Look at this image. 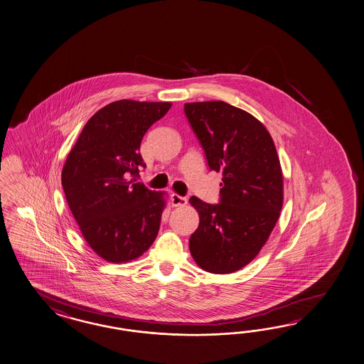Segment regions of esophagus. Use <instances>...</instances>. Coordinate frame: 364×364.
<instances>
[{"label":"esophagus","instance_id":"esophagus-1","mask_svg":"<svg viewBox=\"0 0 364 364\" xmlns=\"http://www.w3.org/2000/svg\"><path fill=\"white\" fill-rule=\"evenodd\" d=\"M186 203H188V200H186V197L176 195V193L171 195V204H172V206H184V205H186Z\"/></svg>","mask_w":364,"mask_h":364}]
</instances>
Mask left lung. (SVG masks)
<instances>
[{
	"mask_svg": "<svg viewBox=\"0 0 364 364\" xmlns=\"http://www.w3.org/2000/svg\"><path fill=\"white\" fill-rule=\"evenodd\" d=\"M184 113L210 171L221 172L220 203L197 197L200 215L189 250L210 274H231L264 246L283 206V173L275 143L255 117L223 101L191 102Z\"/></svg>",
	"mask_w": 364,
	"mask_h": 364,
	"instance_id": "left-lung-1",
	"label": "left lung"
}]
</instances>
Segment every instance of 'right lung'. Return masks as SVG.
<instances>
[{"label": "right lung", "instance_id": "right-lung-1", "mask_svg": "<svg viewBox=\"0 0 364 364\" xmlns=\"http://www.w3.org/2000/svg\"><path fill=\"white\" fill-rule=\"evenodd\" d=\"M171 102L119 100L84 126L62 171L68 206L90 248L107 262L141 257L159 231L164 195L136 181L143 135Z\"/></svg>", "mask_w": 364, "mask_h": 364}]
</instances>
